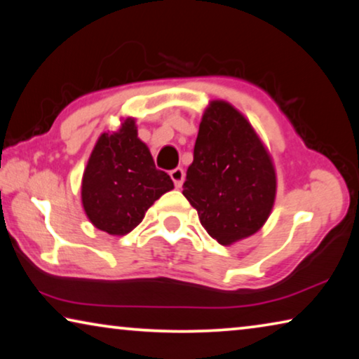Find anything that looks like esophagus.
Segmentation results:
<instances>
[{"instance_id":"1","label":"esophagus","mask_w":359,"mask_h":359,"mask_svg":"<svg viewBox=\"0 0 359 359\" xmlns=\"http://www.w3.org/2000/svg\"><path fill=\"white\" fill-rule=\"evenodd\" d=\"M169 175H171V179H172V182H174L175 188H180V187H182V184H184V180H185V172H184V169H182V168H175V169H172V171L169 172Z\"/></svg>"}]
</instances>
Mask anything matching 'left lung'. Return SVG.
Wrapping results in <instances>:
<instances>
[{"label":"left lung","mask_w":359,"mask_h":359,"mask_svg":"<svg viewBox=\"0 0 359 359\" xmlns=\"http://www.w3.org/2000/svg\"><path fill=\"white\" fill-rule=\"evenodd\" d=\"M184 196L218 244L231 245L263 228L274 208V161L244 114L210 101L187 169Z\"/></svg>","instance_id":"1"}]
</instances>
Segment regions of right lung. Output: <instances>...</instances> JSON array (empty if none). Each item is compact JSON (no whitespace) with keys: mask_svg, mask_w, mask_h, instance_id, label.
Returning <instances> with one entry per match:
<instances>
[{"mask_svg":"<svg viewBox=\"0 0 359 359\" xmlns=\"http://www.w3.org/2000/svg\"><path fill=\"white\" fill-rule=\"evenodd\" d=\"M172 188L171 177L155 168L149 147L137 137L136 120L128 117L117 131L102 133L96 141L82 175L81 198L95 228L125 236Z\"/></svg>","mask_w":359,"mask_h":359,"instance_id":"obj_1","label":"right lung"}]
</instances>
